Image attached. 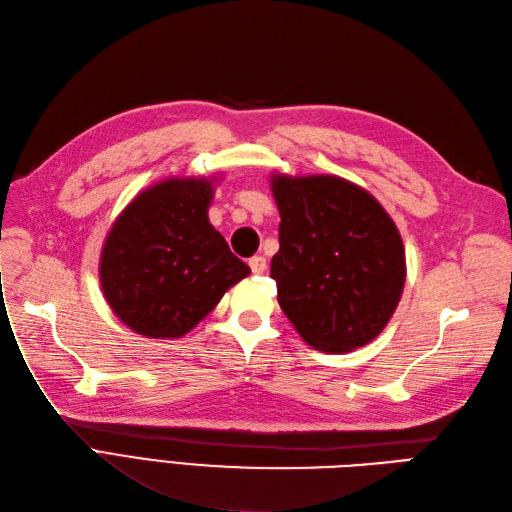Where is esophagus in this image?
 <instances>
[{"label":"esophagus","instance_id":"obj_1","mask_svg":"<svg viewBox=\"0 0 512 512\" xmlns=\"http://www.w3.org/2000/svg\"><path fill=\"white\" fill-rule=\"evenodd\" d=\"M249 266H251L253 274H263V272H266V268H268V261H266V257L255 255V257L249 259Z\"/></svg>","mask_w":512,"mask_h":512}]
</instances>
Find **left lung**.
Masks as SVG:
<instances>
[{
	"instance_id": "obj_1",
	"label": "left lung",
	"mask_w": 512,
	"mask_h": 512,
	"mask_svg": "<svg viewBox=\"0 0 512 512\" xmlns=\"http://www.w3.org/2000/svg\"><path fill=\"white\" fill-rule=\"evenodd\" d=\"M280 249L270 276L300 338L323 353L370 344L406 283L400 229L376 197L336 174L274 172Z\"/></svg>"
}]
</instances>
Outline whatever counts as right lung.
Returning <instances> with one entry per match:
<instances>
[{
  "mask_svg": "<svg viewBox=\"0 0 512 512\" xmlns=\"http://www.w3.org/2000/svg\"><path fill=\"white\" fill-rule=\"evenodd\" d=\"M221 176L161 178L110 225L97 272L110 310L131 332L183 338L251 274L208 219Z\"/></svg>",
  "mask_w": 512,
  "mask_h": 512,
  "instance_id": "obj_1",
  "label": "right lung"
}]
</instances>
